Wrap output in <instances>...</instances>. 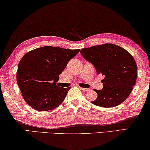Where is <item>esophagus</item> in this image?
Instances as JSON below:
<instances>
[{
    "mask_svg": "<svg viewBox=\"0 0 150 150\" xmlns=\"http://www.w3.org/2000/svg\"><path fill=\"white\" fill-rule=\"evenodd\" d=\"M81 90H82V91H88L89 90V89H87V88H83V87H79Z\"/></svg>",
    "mask_w": 150,
    "mask_h": 150,
    "instance_id": "esophagus-1",
    "label": "esophagus"
}]
</instances>
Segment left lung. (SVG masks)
Segmentation results:
<instances>
[{
    "instance_id": "8db88e82",
    "label": "left lung",
    "mask_w": 150,
    "mask_h": 150,
    "mask_svg": "<svg viewBox=\"0 0 150 150\" xmlns=\"http://www.w3.org/2000/svg\"><path fill=\"white\" fill-rule=\"evenodd\" d=\"M82 56L95 66L97 74L104 76L101 90L91 103L103 108H113L123 103L137 79V64L129 52L118 45L105 43L81 50Z\"/></svg>"
}]
</instances>
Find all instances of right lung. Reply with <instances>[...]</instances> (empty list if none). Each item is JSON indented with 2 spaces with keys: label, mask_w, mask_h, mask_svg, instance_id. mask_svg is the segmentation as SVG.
<instances>
[{
  "label": "right lung",
  "mask_w": 150,
  "mask_h": 150,
  "mask_svg": "<svg viewBox=\"0 0 150 150\" xmlns=\"http://www.w3.org/2000/svg\"><path fill=\"white\" fill-rule=\"evenodd\" d=\"M79 49L45 46L33 49L18 63L16 82L28 105L37 111H46L63 103L71 87L56 83L59 76Z\"/></svg>",
  "instance_id": "add662e5"
}]
</instances>
